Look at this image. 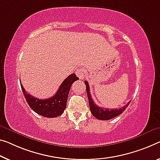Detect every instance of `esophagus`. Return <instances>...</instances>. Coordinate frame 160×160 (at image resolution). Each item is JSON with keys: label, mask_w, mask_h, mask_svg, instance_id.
<instances>
[{"label": "esophagus", "mask_w": 160, "mask_h": 160, "mask_svg": "<svg viewBox=\"0 0 160 160\" xmlns=\"http://www.w3.org/2000/svg\"><path fill=\"white\" fill-rule=\"evenodd\" d=\"M76 73H77V77L80 78V79H83L84 78V77H85V70L83 69V68H79V69H78L77 71V72H76Z\"/></svg>", "instance_id": "34e87169"}]
</instances>
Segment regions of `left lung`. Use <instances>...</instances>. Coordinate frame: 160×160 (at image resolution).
Masks as SVG:
<instances>
[{
  "instance_id": "left-lung-1",
  "label": "left lung",
  "mask_w": 160,
  "mask_h": 160,
  "mask_svg": "<svg viewBox=\"0 0 160 160\" xmlns=\"http://www.w3.org/2000/svg\"><path fill=\"white\" fill-rule=\"evenodd\" d=\"M86 85V88H87V97L88 99V103H89V108L90 111L93 114V116L97 118V119L99 120H109L114 118L117 116H119V114H121L122 113L127 109V107H128L129 103L131 101L127 103V104L122 108L116 109H103L102 107H99V106H97L95 104L94 100H93L92 95L90 93L89 89V86L88 83L85 81L84 82Z\"/></svg>"
}]
</instances>
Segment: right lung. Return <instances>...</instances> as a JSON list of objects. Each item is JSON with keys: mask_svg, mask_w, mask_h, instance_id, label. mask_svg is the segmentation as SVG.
Masks as SVG:
<instances>
[{"mask_svg": "<svg viewBox=\"0 0 160 160\" xmlns=\"http://www.w3.org/2000/svg\"><path fill=\"white\" fill-rule=\"evenodd\" d=\"M78 79L75 73L69 75L61 83L56 94L47 99H39L32 97L26 92L21 83V86L26 102L31 109L43 117L54 118L60 116L64 112L71 87Z\"/></svg>", "mask_w": 160, "mask_h": 160, "instance_id": "add662e5", "label": "right lung"}]
</instances>
